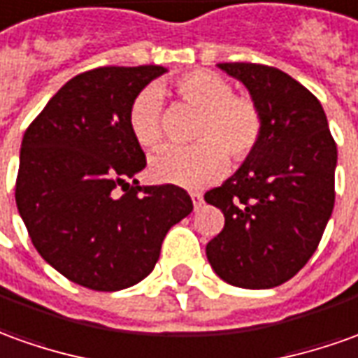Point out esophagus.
Wrapping results in <instances>:
<instances>
[{
    "mask_svg": "<svg viewBox=\"0 0 358 358\" xmlns=\"http://www.w3.org/2000/svg\"><path fill=\"white\" fill-rule=\"evenodd\" d=\"M191 199H193L194 210H196V208H201V204H203V194H201V193H191Z\"/></svg>",
    "mask_w": 358,
    "mask_h": 358,
    "instance_id": "obj_1",
    "label": "esophagus"
}]
</instances>
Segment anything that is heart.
<instances>
[{
  "label": "heart",
  "mask_w": 358,
  "mask_h": 358,
  "mask_svg": "<svg viewBox=\"0 0 358 358\" xmlns=\"http://www.w3.org/2000/svg\"><path fill=\"white\" fill-rule=\"evenodd\" d=\"M177 95L201 110L191 148H164L150 159V175L157 183L199 189L216 181L236 164L248 162L263 138V113L255 101L234 95L230 81L208 70H193L173 83ZM128 124L136 142L155 148L164 140V97L157 87L140 91L128 110Z\"/></svg>",
  "instance_id": "obj_1"
}]
</instances>
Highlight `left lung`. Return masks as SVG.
I'll list each match as a JSON object with an SVG mask.
<instances>
[{
	"instance_id": "left-lung-1",
	"label": "left lung",
	"mask_w": 358,
	"mask_h": 358,
	"mask_svg": "<svg viewBox=\"0 0 358 358\" xmlns=\"http://www.w3.org/2000/svg\"><path fill=\"white\" fill-rule=\"evenodd\" d=\"M218 68L248 87L265 128L257 152L204 194L226 218L206 243V257L234 287H278L306 265L324 236L335 203L337 146L320 101L288 73L245 62Z\"/></svg>"
}]
</instances>
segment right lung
Segmentation results:
<instances>
[{"instance_id":"obj_1","label":"right lung","mask_w":358,"mask_h":358,"mask_svg":"<svg viewBox=\"0 0 358 358\" xmlns=\"http://www.w3.org/2000/svg\"><path fill=\"white\" fill-rule=\"evenodd\" d=\"M164 66L71 78L27 128L15 201L41 257L71 282L115 292L154 271L165 234L193 210L175 185L140 187L146 155L128 110Z\"/></svg>"}]
</instances>
